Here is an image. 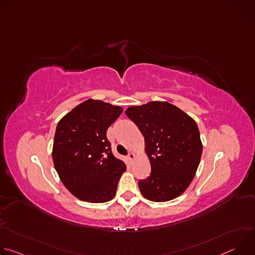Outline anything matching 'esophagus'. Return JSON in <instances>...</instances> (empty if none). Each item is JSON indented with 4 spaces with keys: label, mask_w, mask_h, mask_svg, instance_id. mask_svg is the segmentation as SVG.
<instances>
[{
    "label": "esophagus",
    "mask_w": 255,
    "mask_h": 255,
    "mask_svg": "<svg viewBox=\"0 0 255 255\" xmlns=\"http://www.w3.org/2000/svg\"><path fill=\"white\" fill-rule=\"evenodd\" d=\"M127 157H128V159H129L130 161H133V159L135 158V154H134V153H132V152H130V153L128 154V156H127Z\"/></svg>",
    "instance_id": "34e87169"
}]
</instances>
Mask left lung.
I'll list each match as a JSON object with an SVG mask.
<instances>
[{
	"mask_svg": "<svg viewBox=\"0 0 255 255\" xmlns=\"http://www.w3.org/2000/svg\"><path fill=\"white\" fill-rule=\"evenodd\" d=\"M144 136L150 175L139 190L152 202H166L183 194L198 169L203 145L197 123L167 102H149L126 110Z\"/></svg>",
	"mask_w": 255,
	"mask_h": 255,
	"instance_id": "obj_1",
	"label": "left lung"
}]
</instances>
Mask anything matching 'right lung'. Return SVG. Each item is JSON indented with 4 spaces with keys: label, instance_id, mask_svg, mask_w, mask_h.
Instances as JSON below:
<instances>
[{
    "label": "right lung",
    "instance_id": "right-lung-1",
    "mask_svg": "<svg viewBox=\"0 0 255 255\" xmlns=\"http://www.w3.org/2000/svg\"><path fill=\"white\" fill-rule=\"evenodd\" d=\"M122 112L121 107L90 99L56 126L54 167L65 188L82 201L105 203L116 195L126 165L113 155L107 130Z\"/></svg>",
    "mask_w": 255,
    "mask_h": 255
}]
</instances>
